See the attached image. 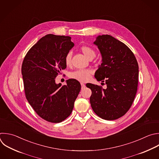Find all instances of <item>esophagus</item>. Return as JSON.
Wrapping results in <instances>:
<instances>
[{"instance_id":"obj_1","label":"esophagus","mask_w":159,"mask_h":159,"mask_svg":"<svg viewBox=\"0 0 159 159\" xmlns=\"http://www.w3.org/2000/svg\"><path fill=\"white\" fill-rule=\"evenodd\" d=\"M81 87H82V89H84L85 87V85L84 84V83H81Z\"/></svg>"}]
</instances>
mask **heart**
Returning a JSON list of instances; mask_svg holds the SVG:
<instances>
[{
    "instance_id": "b5f03b06",
    "label": "heart",
    "mask_w": 159,
    "mask_h": 159,
    "mask_svg": "<svg viewBox=\"0 0 159 159\" xmlns=\"http://www.w3.org/2000/svg\"><path fill=\"white\" fill-rule=\"evenodd\" d=\"M81 50L83 52V54L87 58H89L91 56H95V51L90 47L88 46H83L81 47ZM72 59V54L70 52H69L65 57V63L67 66H69L71 63ZM92 74V71L89 69H82L77 70L74 72H72L70 74L69 76L71 79H75L79 82H85L88 81Z\"/></svg>"
}]
</instances>
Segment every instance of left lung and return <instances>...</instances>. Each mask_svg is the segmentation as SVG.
<instances>
[{
  "mask_svg": "<svg viewBox=\"0 0 159 159\" xmlns=\"http://www.w3.org/2000/svg\"><path fill=\"white\" fill-rule=\"evenodd\" d=\"M102 55V64L95 73L107 89L86 84L92 90L90 102L100 118L112 120L124 116L130 108L138 86L139 66L131 50L109 35H98L93 42Z\"/></svg>",
  "mask_w": 159,
  "mask_h": 159,
  "instance_id": "8db88e82",
  "label": "left lung"
}]
</instances>
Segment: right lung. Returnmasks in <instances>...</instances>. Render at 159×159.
<instances>
[{
    "mask_svg": "<svg viewBox=\"0 0 159 159\" xmlns=\"http://www.w3.org/2000/svg\"><path fill=\"white\" fill-rule=\"evenodd\" d=\"M71 37L47 34L27 53L22 75L27 100L43 119L59 123L72 113L81 85L75 79L57 84L55 79L66 68L65 57L74 47Z\"/></svg>",
    "mask_w": 159,
    "mask_h": 159,
    "instance_id": "add662e5",
    "label": "right lung"
}]
</instances>
